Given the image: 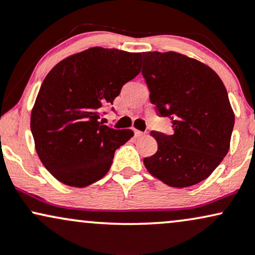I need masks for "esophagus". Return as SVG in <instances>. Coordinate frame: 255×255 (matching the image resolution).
Listing matches in <instances>:
<instances>
[{"instance_id":"esophagus-1","label":"esophagus","mask_w":255,"mask_h":255,"mask_svg":"<svg viewBox=\"0 0 255 255\" xmlns=\"http://www.w3.org/2000/svg\"><path fill=\"white\" fill-rule=\"evenodd\" d=\"M134 134H136V137H143V136H145V132H142V131H138V130H134Z\"/></svg>"}]
</instances>
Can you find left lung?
Segmentation results:
<instances>
[{"label":"left lung","mask_w":255,"mask_h":255,"mask_svg":"<svg viewBox=\"0 0 255 255\" xmlns=\"http://www.w3.org/2000/svg\"><path fill=\"white\" fill-rule=\"evenodd\" d=\"M142 74L158 116L173 133L151 131L157 151L143 160L152 176L172 187L208 178L230 146L235 115L222 80L204 63L173 52H143Z\"/></svg>","instance_id":"obj_1"}]
</instances>
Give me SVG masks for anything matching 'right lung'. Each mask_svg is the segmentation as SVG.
I'll return each mask as SVG.
<instances>
[{
	"label": "right lung",
	"instance_id": "1",
	"mask_svg": "<svg viewBox=\"0 0 255 255\" xmlns=\"http://www.w3.org/2000/svg\"><path fill=\"white\" fill-rule=\"evenodd\" d=\"M142 53L95 46L64 58L46 75L31 113L35 151L62 184L86 187L107 174L115 151L133 136L100 122L122 87L140 73Z\"/></svg>",
	"mask_w": 255,
	"mask_h": 255
}]
</instances>
